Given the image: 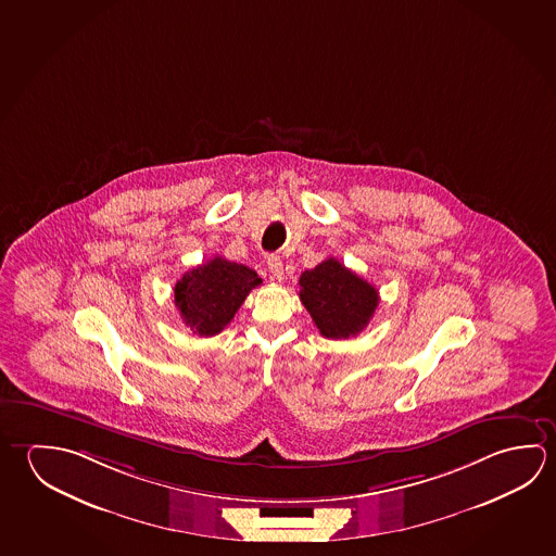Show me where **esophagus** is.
<instances>
[{
    "label": "esophagus",
    "instance_id": "34e87169",
    "mask_svg": "<svg viewBox=\"0 0 556 556\" xmlns=\"http://www.w3.org/2000/svg\"><path fill=\"white\" fill-rule=\"evenodd\" d=\"M267 269L274 275L275 281H282L285 274H282V262L279 255H269L267 257Z\"/></svg>",
    "mask_w": 556,
    "mask_h": 556
}]
</instances>
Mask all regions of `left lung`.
<instances>
[{
    "instance_id": "1",
    "label": "left lung",
    "mask_w": 556,
    "mask_h": 556,
    "mask_svg": "<svg viewBox=\"0 0 556 556\" xmlns=\"http://www.w3.org/2000/svg\"><path fill=\"white\" fill-rule=\"evenodd\" d=\"M301 302L324 338L348 340L367 328L379 291L336 257L324 260L299 279Z\"/></svg>"
}]
</instances>
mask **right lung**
Here are the masks:
<instances>
[{
	"label": "right lung",
	"mask_w": 556,
	"mask_h": 556,
	"mask_svg": "<svg viewBox=\"0 0 556 556\" xmlns=\"http://www.w3.org/2000/svg\"><path fill=\"white\" fill-rule=\"evenodd\" d=\"M257 285L262 277L254 269L216 255L176 282L174 301L186 326L201 338H211L225 330Z\"/></svg>",
	"instance_id": "obj_1"
}]
</instances>
